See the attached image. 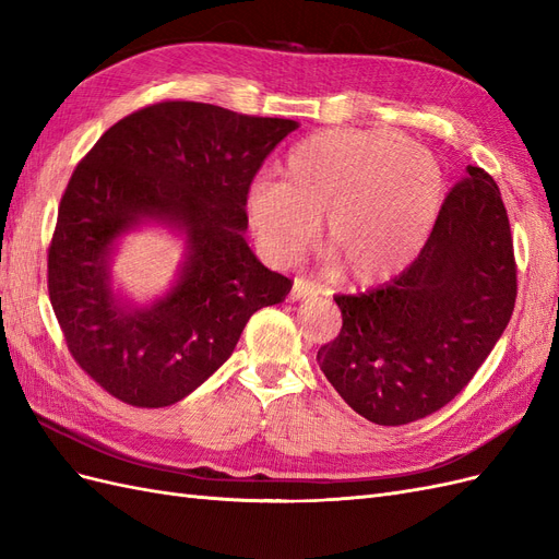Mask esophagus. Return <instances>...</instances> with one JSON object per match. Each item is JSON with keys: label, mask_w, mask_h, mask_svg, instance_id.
I'll use <instances>...</instances> for the list:
<instances>
[{"label": "esophagus", "mask_w": 559, "mask_h": 559, "mask_svg": "<svg viewBox=\"0 0 559 559\" xmlns=\"http://www.w3.org/2000/svg\"><path fill=\"white\" fill-rule=\"evenodd\" d=\"M312 296H317V286L312 282H306V280L296 277L289 298L292 300H306V298H312Z\"/></svg>", "instance_id": "esophagus-1"}]
</instances>
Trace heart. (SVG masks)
<instances>
[{"instance_id": "obj_1", "label": "heart", "mask_w": 559, "mask_h": 559, "mask_svg": "<svg viewBox=\"0 0 559 559\" xmlns=\"http://www.w3.org/2000/svg\"><path fill=\"white\" fill-rule=\"evenodd\" d=\"M443 205L438 163L403 134L331 128L298 142L282 179L249 186L245 212L265 259L296 261L319 216L331 263L352 286L394 280L425 249Z\"/></svg>"}]
</instances>
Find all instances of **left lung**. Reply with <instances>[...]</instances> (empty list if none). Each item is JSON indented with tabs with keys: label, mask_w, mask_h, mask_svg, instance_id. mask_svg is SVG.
Returning <instances> with one entry per match:
<instances>
[{
	"label": "left lung",
	"mask_w": 559,
	"mask_h": 559,
	"mask_svg": "<svg viewBox=\"0 0 559 559\" xmlns=\"http://www.w3.org/2000/svg\"><path fill=\"white\" fill-rule=\"evenodd\" d=\"M466 173L399 277L333 298L343 329L317 352L319 368L376 425L399 427L441 411L511 321L518 280L509 216L495 179L473 165Z\"/></svg>",
	"instance_id": "obj_1"
}]
</instances>
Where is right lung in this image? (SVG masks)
I'll return each instance as SVG.
<instances>
[{
    "label": "right lung",
    "mask_w": 559,
    "mask_h": 559,
    "mask_svg": "<svg viewBox=\"0 0 559 559\" xmlns=\"http://www.w3.org/2000/svg\"><path fill=\"white\" fill-rule=\"evenodd\" d=\"M292 118L202 103L126 116L67 183L48 247V296L76 364L138 408L189 396L238 345L249 317L277 306L292 280L245 240V198ZM158 225L185 242L178 277L138 304L115 289L110 261L128 231Z\"/></svg>",
    "instance_id": "add662e5"
}]
</instances>
